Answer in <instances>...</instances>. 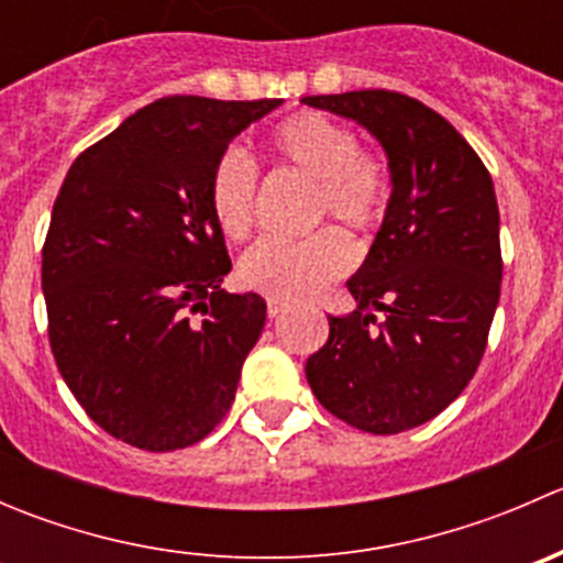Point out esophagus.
<instances>
[{"label":"esophagus","instance_id":"34e87169","mask_svg":"<svg viewBox=\"0 0 563 563\" xmlns=\"http://www.w3.org/2000/svg\"><path fill=\"white\" fill-rule=\"evenodd\" d=\"M283 310H286V302H283V299H266V313H269V318H277Z\"/></svg>","mask_w":563,"mask_h":563}]
</instances>
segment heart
I'll return each mask as SVG.
<instances>
[{
  "label": "heart",
  "mask_w": 563,
  "mask_h": 563,
  "mask_svg": "<svg viewBox=\"0 0 563 563\" xmlns=\"http://www.w3.org/2000/svg\"><path fill=\"white\" fill-rule=\"evenodd\" d=\"M264 152L277 168L310 185V223L334 220L354 234H373L391 201L387 161L362 150L349 124L318 111H297L266 133ZM258 172L240 152H223L207 179L214 225L229 242H245L255 225ZM351 269V247L334 229L299 242H261L240 261V280L250 291L294 302L313 297Z\"/></svg>",
  "instance_id": "1"
}]
</instances>
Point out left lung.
<instances>
[{"instance_id": "8db88e82", "label": "left lung", "mask_w": 563, "mask_h": 563, "mask_svg": "<svg viewBox=\"0 0 563 563\" xmlns=\"http://www.w3.org/2000/svg\"><path fill=\"white\" fill-rule=\"evenodd\" d=\"M302 103L356 119L382 141L391 172L389 212L349 280L356 310L329 316L305 376L351 428L402 433L444 411L485 354L504 272L490 172L441 113L408 95L360 89Z\"/></svg>"}]
</instances>
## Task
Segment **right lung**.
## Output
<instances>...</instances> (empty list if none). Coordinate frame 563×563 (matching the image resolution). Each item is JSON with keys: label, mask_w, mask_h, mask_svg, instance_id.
Returning a JSON list of instances; mask_svg holds the SVG:
<instances>
[{"label": "right lung", "mask_w": 563, "mask_h": 563, "mask_svg": "<svg viewBox=\"0 0 563 563\" xmlns=\"http://www.w3.org/2000/svg\"><path fill=\"white\" fill-rule=\"evenodd\" d=\"M277 106L161 98L62 181L43 245L51 351L89 419L124 444L185 450L234 402L266 302L220 288L231 258L207 179L231 139Z\"/></svg>", "instance_id": "obj_1"}]
</instances>
